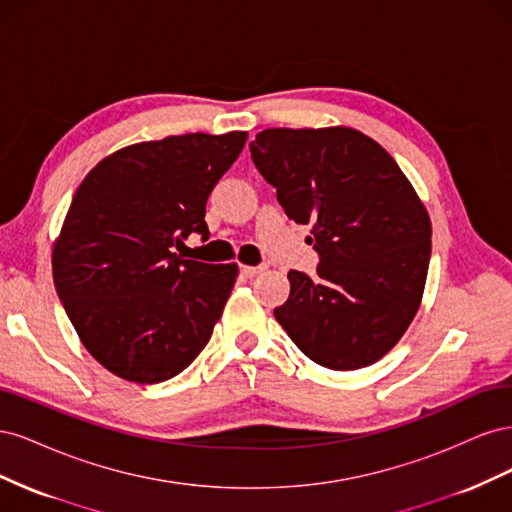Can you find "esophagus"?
Listing matches in <instances>:
<instances>
[{
    "instance_id": "esophagus-1",
    "label": "esophagus",
    "mask_w": 512,
    "mask_h": 512,
    "mask_svg": "<svg viewBox=\"0 0 512 512\" xmlns=\"http://www.w3.org/2000/svg\"><path fill=\"white\" fill-rule=\"evenodd\" d=\"M262 271H265V267H262V265H260V267H250V265H243V267H241V273H243L245 277H256V275L262 273Z\"/></svg>"
}]
</instances>
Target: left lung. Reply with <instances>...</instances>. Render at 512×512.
Listing matches in <instances>:
<instances>
[{
	"instance_id": "1",
	"label": "left lung",
	"mask_w": 512,
	"mask_h": 512,
	"mask_svg": "<svg viewBox=\"0 0 512 512\" xmlns=\"http://www.w3.org/2000/svg\"><path fill=\"white\" fill-rule=\"evenodd\" d=\"M250 151L320 254L318 277L288 273L275 320L322 367L380 361L416 316L429 269L431 220L412 183L374 138L346 126L269 128Z\"/></svg>"
}]
</instances>
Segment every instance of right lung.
Segmentation results:
<instances>
[{
	"instance_id": "add662e5",
	"label": "right lung",
	"mask_w": 512,
	"mask_h": 512,
	"mask_svg": "<svg viewBox=\"0 0 512 512\" xmlns=\"http://www.w3.org/2000/svg\"><path fill=\"white\" fill-rule=\"evenodd\" d=\"M247 132L181 134L123 147L89 170L53 245V282L83 346L111 374L156 384L211 339L237 262L185 260L209 237L207 198Z\"/></svg>"
}]
</instances>
